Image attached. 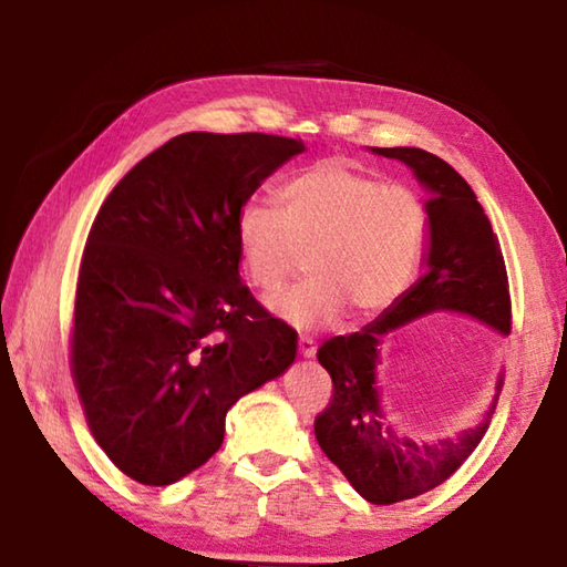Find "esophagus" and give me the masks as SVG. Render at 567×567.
<instances>
[{"label": "esophagus", "instance_id": "1", "mask_svg": "<svg viewBox=\"0 0 567 567\" xmlns=\"http://www.w3.org/2000/svg\"><path fill=\"white\" fill-rule=\"evenodd\" d=\"M297 350H300L302 358H315V352H318V342L307 338V334H300V340H297Z\"/></svg>", "mask_w": 567, "mask_h": 567}]
</instances>
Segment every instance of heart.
Returning a JSON list of instances; mask_svg holds the SVG:
<instances>
[{"instance_id": "obj_1", "label": "heart", "mask_w": 567, "mask_h": 567, "mask_svg": "<svg viewBox=\"0 0 567 567\" xmlns=\"http://www.w3.org/2000/svg\"><path fill=\"white\" fill-rule=\"evenodd\" d=\"M235 243L249 285L275 295L302 270L312 280L277 297L272 310L295 330L328 328L390 310L415 280L427 245V209L408 185L382 182L340 159H324L275 192V209L247 205Z\"/></svg>"}]
</instances>
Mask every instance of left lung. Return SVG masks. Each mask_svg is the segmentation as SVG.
I'll return each instance as SVG.
<instances>
[{
	"mask_svg": "<svg viewBox=\"0 0 567 567\" xmlns=\"http://www.w3.org/2000/svg\"><path fill=\"white\" fill-rule=\"evenodd\" d=\"M372 152L405 162L430 189L427 272L368 328L322 342L318 360L330 372L332 395L315 417V437L364 501L392 505L445 483L483 440L487 422L465 430L457 440L437 443H415L395 433L380 408L375 385L380 340L437 310L473 315L507 334L513 307L501 243L467 182L425 150L372 147Z\"/></svg>",
	"mask_w": 567,
	"mask_h": 567,
	"instance_id": "1",
	"label": "left lung"
}]
</instances>
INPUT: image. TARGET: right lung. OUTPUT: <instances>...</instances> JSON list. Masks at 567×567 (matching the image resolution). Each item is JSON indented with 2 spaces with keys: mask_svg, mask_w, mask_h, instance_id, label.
Wrapping results in <instances>:
<instances>
[{
  "mask_svg": "<svg viewBox=\"0 0 567 567\" xmlns=\"http://www.w3.org/2000/svg\"><path fill=\"white\" fill-rule=\"evenodd\" d=\"M305 150L280 134L185 132L104 199L76 275L70 368L94 440L124 475L205 465L235 402L290 368L297 332L239 282L235 219Z\"/></svg>",
  "mask_w": 567,
  "mask_h": 567,
  "instance_id": "obj_1",
  "label": "right lung"
}]
</instances>
